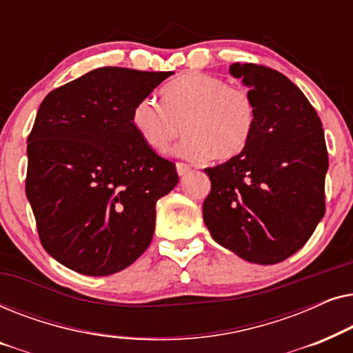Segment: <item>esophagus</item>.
Here are the masks:
<instances>
[{
    "label": "esophagus",
    "mask_w": 353,
    "mask_h": 353,
    "mask_svg": "<svg viewBox=\"0 0 353 353\" xmlns=\"http://www.w3.org/2000/svg\"><path fill=\"white\" fill-rule=\"evenodd\" d=\"M190 170H191V165H188V163H185V162H176V172L180 176L186 175Z\"/></svg>",
    "instance_id": "esophagus-1"
}]
</instances>
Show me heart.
Segmentation results:
<instances>
[{
	"label": "heart",
	"mask_w": 353,
	"mask_h": 353,
	"mask_svg": "<svg viewBox=\"0 0 353 353\" xmlns=\"http://www.w3.org/2000/svg\"><path fill=\"white\" fill-rule=\"evenodd\" d=\"M161 105L151 98L134 104L132 123L149 149L165 152L186 133L176 151L190 159L226 161L248 144L255 125V103L248 88L221 77L188 72L162 90Z\"/></svg>",
	"instance_id": "b5f03b06"
}]
</instances>
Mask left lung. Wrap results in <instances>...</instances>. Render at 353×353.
Masks as SVG:
<instances>
[{
  "mask_svg": "<svg viewBox=\"0 0 353 353\" xmlns=\"http://www.w3.org/2000/svg\"><path fill=\"white\" fill-rule=\"evenodd\" d=\"M230 72L250 88L255 125L238 156L205 168L212 190L202 215L220 245L273 265L303 248L325 215V132L305 94L278 70L249 62Z\"/></svg>",
  "mask_w": 353,
  "mask_h": 353,
  "instance_id": "obj_1",
  "label": "left lung"
}]
</instances>
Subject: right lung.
Here are the masks:
<instances>
[{
    "mask_svg": "<svg viewBox=\"0 0 353 353\" xmlns=\"http://www.w3.org/2000/svg\"><path fill=\"white\" fill-rule=\"evenodd\" d=\"M173 72L99 67L43 99L27 139L26 194L48 254L88 276L132 265L151 244L175 163L134 132L138 101Z\"/></svg>",
    "mask_w": 353,
    "mask_h": 353,
    "instance_id": "obj_1",
    "label": "right lung"
}]
</instances>
